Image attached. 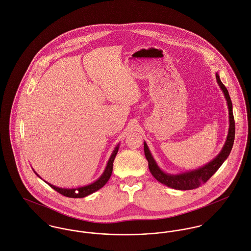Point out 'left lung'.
<instances>
[{
  "label": "left lung",
  "instance_id": "obj_1",
  "mask_svg": "<svg viewBox=\"0 0 251 251\" xmlns=\"http://www.w3.org/2000/svg\"><path fill=\"white\" fill-rule=\"evenodd\" d=\"M217 81L224 92L226 99L227 100L228 111H229V130H228L227 139L226 142L220 152V154L213 160L210 163H208L204 167L200 168L198 170L184 173L181 175H176V176H172V175H167L163 173L158 166L156 165L155 161L152 158L150 150L147 146L146 143H144V151L146 158L149 162V169L151 173V175L157 179L159 182L162 184L167 185L168 187L176 189V190H193L196 188H199L202 184L207 182L210 177L219 170V168L223 165L225 160L226 159L228 155L230 154V151L233 147L234 139H235V121H234V116H233V110H232V101L229 96L225 84L221 81L220 76L218 74H216Z\"/></svg>",
  "mask_w": 251,
  "mask_h": 251
}]
</instances>
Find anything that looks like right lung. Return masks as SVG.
Segmentation results:
<instances>
[{
  "instance_id": "1",
  "label": "right lung",
  "mask_w": 251,
  "mask_h": 251,
  "mask_svg": "<svg viewBox=\"0 0 251 251\" xmlns=\"http://www.w3.org/2000/svg\"><path fill=\"white\" fill-rule=\"evenodd\" d=\"M118 150H119V146H117L115 148L114 151L110 157V159L107 163V166H106V169L105 171L103 172L102 176L94 183H92L90 185H87V186H84V187H80V188H76V189H62V188H58V187H55L50 183H48L53 190H55L56 192H58L59 194L67 197V198H74V199H78V198H84L86 196H89L93 194L94 192L98 191L99 189H100L101 187H103L106 182L109 180L110 176H111V174H112V171H113V162H114L115 157H116V154L118 152ZM35 173V172H34ZM36 174V173H35ZM37 175V174H36ZM38 176V175H37Z\"/></svg>"
}]
</instances>
